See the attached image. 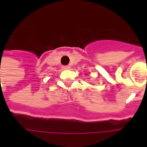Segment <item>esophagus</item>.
<instances>
[{
    "label": "esophagus",
    "mask_w": 147,
    "mask_h": 147,
    "mask_svg": "<svg viewBox=\"0 0 147 147\" xmlns=\"http://www.w3.org/2000/svg\"><path fill=\"white\" fill-rule=\"evenodd\" d=\"M62 68H63L64 69H70V66H69V65H65V66H63Z\"/></svg>",
    "instance_id": "obj_1"
}]
</instances>
